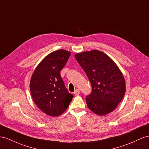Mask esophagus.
I'll list each match as a JSON object with an SVG mask.
<instances>
[{"label":"esophagus","mask_w":149,"mask_h":149,"mask_svg":"<svg viewBox=\"0 0 149 149\" xmlns=\"http://www.w3.org/2000/svg\"><path fill=\"white\" fill-rule=\"evenodd\" d=\"M74 94L75 95V96H78V95L80 94V91L79 89H76L74 91Z\"/></svg>","instance_id":"1"}]
</instances>
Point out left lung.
<instances>
[{"label":"left lung","mask_w":149,"mask_h":149,"mask_svg":"<svg viewBox=\"0 0 149 149\" xmlns=\"http://www.w3.org/2000/svg\"><path fill=\"white\" fill-rule=\"evenodd\" d=\"M75 58L84 70L92 86L86 101L91 111L98 115L112 112L126 91L123 74L114 61L99 50L76 53Z\"/></svg>","instance_id":"obj_1"}]
</instances>
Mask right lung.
Returning a JSON list of instances; mask_svg holds the SVG:
<instances>
[{"instance_id":"obj_1","label":"right lung","mask_w":149,"mask_h":149,"mask_svg":"<svg viewBox=\"0 0 149 149\" xmlns=\"http://www.w3.org/2000/svg\"><path fill=\"white\" fill-rule=\"evenodd\" d=\"M70 55V52L64 49L49 53L37 66L31 78L30 91L33 100L49 116L62 114L73 98L60 75Z\"/></svg>"}]
</instances>
